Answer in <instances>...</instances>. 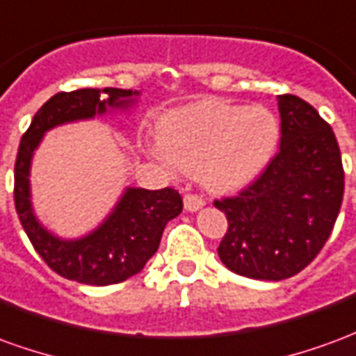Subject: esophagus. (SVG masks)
I'll use <instances>...</instances> for the list:
<instances>
[{"instance_id": "34e87169", "label": "esophagus", "mask_w": 356, "mask_h": 356, "mask_svg": "<svg viewBox=\"0 0 356 356\" xmlns=\"http://www.w3.org/2000/svg\"><path fill=\"white\" fill-rule=\"evenodd\" d=\"M183 202H185L186 211H198V209L204 208V200H202L200 196H196V194H186Z\"/></svg>"}]
</instances>
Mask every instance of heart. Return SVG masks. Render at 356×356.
Listing matches in <instances>:
<instances>
[{
    "label": "heart",
    "instance_id": "b5f03b06",
    "mask_svg": "<svg viewBox=\"0 0 356 356\" xmlns=\"http://www.w3.org/2000/svg\"><path fill=\"white\" fill-rule=\"evenodd\" d=\"M280 140V122L265 106L206 99L163 114L150 152L196 175L211 193H236L259 177Z\"/></svg>",
    "mask_w": 356,
    "mask_h": 356
}]
</instances>
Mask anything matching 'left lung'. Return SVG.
Instances as JSON below:
<instances>
[{
  "label": "left lung",
  "instance_id": "obj_1",
  "mask_svg": "<svg viewBox=\"0 0 356 356\" xmlns=\"http://www.w3.org/2000/svg\"><path fill=\"white\" fill-rule=\"evenodd\" d=\"M280 150L254 185L217 200L229 231L217 248L232 273L284 280L313 261L334 229L343 200L336 135L296 95H278Z\"/></svg>",
  "mask_w": 356,
  "mask_h": 356
}]
</instances>
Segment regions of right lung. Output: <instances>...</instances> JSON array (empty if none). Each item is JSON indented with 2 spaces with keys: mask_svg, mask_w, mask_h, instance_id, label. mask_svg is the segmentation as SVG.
I'll use <instances>...</instances> for the list:
<instances>
[{
  "mask_svg": "<svg viewBox=\"0 0 356 356\" xmlns=\"http://www.w3.org/2000/svg\"><path fill=\"white\" fill-rule=\"evenodd\" d=\"M133 89H78L57 93L32 118L22 135L15 163V206L28 238L57 275L91 286L124 282L137 275L156 254L165 225L183 211L177 191L125 186L114 208L93 231L63 238L38 219L32 204L30 171L45 133L58 125L86 122L112 112H129L139 102Z\"/></svg>",
  "mask_w": 356,
  "mask_h": 356,
  "instance_id": "right-lung-1",
  "label": "right lung"
}]
</instances>
